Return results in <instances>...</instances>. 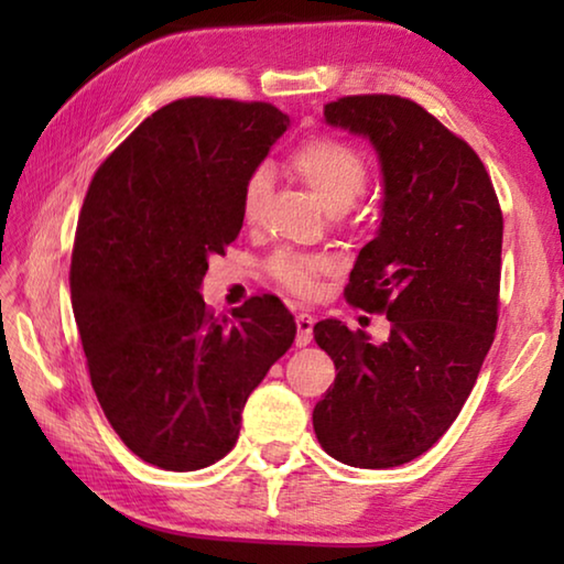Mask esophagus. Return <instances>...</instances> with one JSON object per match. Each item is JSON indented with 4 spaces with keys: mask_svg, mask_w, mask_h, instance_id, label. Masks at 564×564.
Wrapping results in <instances>:
<instances>
[{
    "mask_svg": "<svg viewBox=\"0 0 564 564\" xmlns=\"http://www.w3.org/2000/svg\"><path fill=\"white\" fill-rule=\"evenodd\" d=\"M295 328H299V333H295V346H308L313 338V316H308V313H299V316H295Z\"/></svg>",
    "mask_w": 564,
    "mask_h": 564,
    "instance_id": "obj_1",
    "label": "esophagus"
}]
</instances>
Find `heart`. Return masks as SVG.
Here are the masks:
<instances>
[{"instance_id": "obj_1", "label": "heart", "mask_w": 564, "mask_h": 564, "mask_svg": "<svg viewBox=\"0 0 564 564\" xmlns=\"http://www.w3.org/2000/svg\"><path fill=\"white\" fill-rule=\"evenodd\" d=\"M289 169L311 188V194L328 212H338V208L346 212L362 194L368 178L366 161L358 151L330 137L305 139L289 156ZM265 191H269V178H265L263 171H253L246 178L241 194L246 221H251L259 214ZM269 271L283 289L305 295L316 289L321 273L330 271V261L321 259V256L279 251L269 261Z\"/></svg>"}]
</instances>
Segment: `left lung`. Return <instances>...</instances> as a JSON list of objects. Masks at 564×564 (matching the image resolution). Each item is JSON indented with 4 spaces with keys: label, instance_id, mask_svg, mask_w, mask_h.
<instances>
[{
    "label": "left lung",
    "instance_id": "8db88e82",
    "mask_svg": "<svg viewBox=\"0 0 564 564\" xmlns=\"http://www.w3.org/2000/svg\"><path fill=\"white\" fill-rule=\"evenodd\" d=\"M323 117L378 154L380 226L346 299L386 313L390 336L316 323L338 373L313 431L336 460L383 470L431 451L470 395L498 328L502 212L480 156L415 101L362 94L326 104Z\"/></svg>",
    "mask_w": 564,
    "mask_h": 564
}]
</instances>
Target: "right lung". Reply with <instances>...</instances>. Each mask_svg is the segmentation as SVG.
Segmentation results:
<instances>
[{
  "label": "right lung",
  "mask_w": 564,
  "mask_h": 564,
  "mask_svg": "<svg viewBox=\"0 0 564 564\" xmlns=\"http://www.w3.org/2000/svg\"><path fill=\"white\" fill-rule=\"evenodd\" d=\"M289 127L263 101L178 99L91 178L72 308L104 415L144 463L188 473L221 460L248 395L295 338L275 295L216 318L198 293L208 259L241 231L246 178Z\"/></svg>",
  "instance_id": "right-lung-1"
}]
</instances>
